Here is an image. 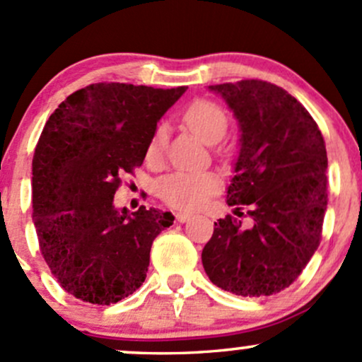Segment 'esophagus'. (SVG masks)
I'll list each match as a JSON object with an SVG mask.
<instances>
[{
  "mask_svg": "<svg viewBox=\"0 0 362 362\" xmlns=\"http://www.w3.org/2000/svg\"><path fill=\"white\" fill-rule=\"evenodd\" d=\"M175 218H177L178 223H185V221H189L190 218H192V214H190V213H177Z\"/></svg>",
  "mask_w": 362,
  "mask_h": 362,
  "instance_id": "34e87169",
  "label": "esophagus"
}]
</instances>
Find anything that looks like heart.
<instances>
[{
    "label": "heart",
    "instance_id": "1",
    "mask_svg": "<svg viewBox=\"0 0 362 362\" xmlns=\"http://www.w3.org/2000/svg\"><path fill=\"white\" fill-rule=\"evenodd\" d=\"M187 127L206 144H216L223 139L228 129V115L216 102L199 98L184 112ZM167 143V129L158 126L148 143L146 160L158 163L163 156ZM219 189V178L213 172H175L163 177L158 184V194L175 209L194 211L204 206Z\"/></svg>",
    "mask_w": 362,
    "mask_h": 362
}]
</instances>
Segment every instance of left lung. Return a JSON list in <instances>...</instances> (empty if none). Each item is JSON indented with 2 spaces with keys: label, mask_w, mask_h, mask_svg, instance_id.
I'll return each instance as SVG.
<instances>
[{
  "label": "left lung",
  "mask_w": 362,
  "mask_h": 362,
  "mask_svg": "<svg viewBox=\"0 0 362 362\" xmlns=\"http://www.w3.org/2000/svg\"><path fill=\"white\" fill-rule=\"evenodd\" d=\"M240 126L236 175L228 206H250L252 226L228 214L202 250L213 284L238 296L289 288L322 240L327 211V149L310 112L281 86L262 80L209 86ZM235 214L242 216L240 207Z\"/></svg>",
  "instance_id": "1"
}]
</instances>
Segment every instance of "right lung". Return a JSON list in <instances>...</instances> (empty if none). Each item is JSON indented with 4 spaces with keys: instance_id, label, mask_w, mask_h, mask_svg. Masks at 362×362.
Returning <instances> with one entry per match:
<instances>
[{
    "instance_id": "1",
    "label": "right lung",
    "mask_w": 362,
    "mask_h": 362,
    "mask_svg": "<svg viewBox=\"0 0 362 362\" xmlns=\"http://www.w3.org/2000/svg\"><path fill=\"white\" fill-rule=\"evenodd\" d=\"M185 90L93 83L45 122L32 160V218L44 260L78 300L110 305L146 279L153 240L175 218L144 206L129 214L114 195Z\"/></svg>"
}]
</instances>
